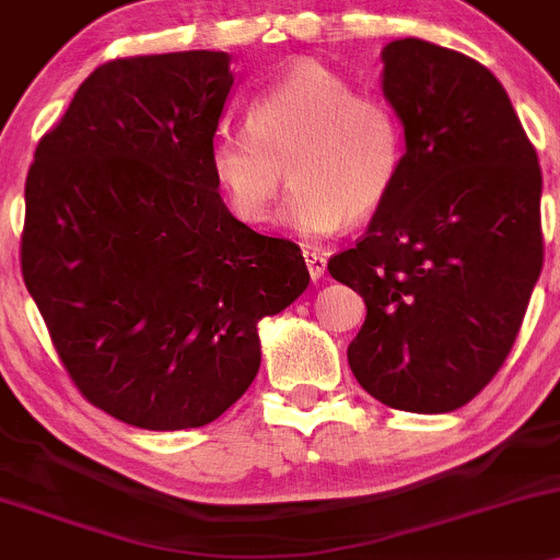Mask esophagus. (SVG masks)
<instances>
[{
	"label": "esophagus",
	"mask_w": 560,
	"mask_h": 560,
	"mask_svg": "<svg viewBox=\"0 0 560 560\" xmlns=\"http://www.w3.org/2000/svg\"><path fill=\"white\" fill-rule=\"evenodd\" d=\"M304 261H306V269H310V278L320 280L323 272H326V267H328L326 254H320V250H315V248H304Z\"/></svg>",
	"instance_id": "1"
}]
</instances>
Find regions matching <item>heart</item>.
Returning a JSON list of instances; mask_svg holds the SVG:
<instances>
[{"mask_svg": "<svg viewBox=\"0 0 560 560\" xmlns=\"http://www.w3.org/2000/svg\"><path fill=\"white\" fill-rule=\"evenodd\" d=\"M406 160L398 114L315 58H302L256 95L248 128L221 133L210 171L245 224L272 215L288 178L296 184L285 224L323 237L347 219H365L389 200ZM289 173H284V167Z\"/></svg>", "mask_w": 560, "mask_h": 560, "instance_id": "heart-1", "label": "heart"}]
</instances>
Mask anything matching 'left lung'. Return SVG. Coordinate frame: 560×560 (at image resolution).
I'll return each mask as SVG.
<instances>
[{
	"mask_svg": "<svg viewBox=\"0 0 560 560\" xmlns=\"http://www.w3.org/2000/svg\"><path fill=\"white\" fill-rule=\"evenodd\" d=\"M382 61L402 173L328 272L369 306L347 347L360 387L398 411L448 413L515 345L542 272V171L486 66L413 37L389 42Z\"/></svg>",
	"mask_w": 560,
	"mask_h": 560,
	"instance_id": "left-lung-1",
	"label": "left lung"
}]
</instances>
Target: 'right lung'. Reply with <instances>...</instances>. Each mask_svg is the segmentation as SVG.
<instances>
[{"instance_id":"1","label":"right lung","mask_w":560,"mask_h":560,"mask_svg":"<svg viewBox=\"0 0 560 560\" xmlns=\"http://www.w3.org/2000/svg\"><path fill=\"white\" fill-rule=\"evenodd\" d=\"M230 63L98 66L28 167L23 282L77 389L141 430L219 419L258 374V320L310 285L302 248L234 219L210 171Z\"/></svg>"}]
</instances>
